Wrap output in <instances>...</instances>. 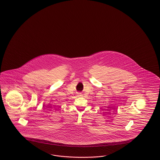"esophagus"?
Returning a JSON list of instances; mask_svg holds the SVG:
<instances>
[{
  "instance_id": "obj_1",
  "label": "esophagus",
  "mask_w": 160,
  "mask_h": 160,
  "mask_svg": "<svg viewBox=\"0 0 160 160\" xmlns=\"http://www.w3.org/2000/svg\"><path fill=\"white\" fill-rule=\"evenodd\" d=\"M78 96H81V95H82V94H81V93H80V92H79V93H78Z\"/></svg>"
}]
</instances>
